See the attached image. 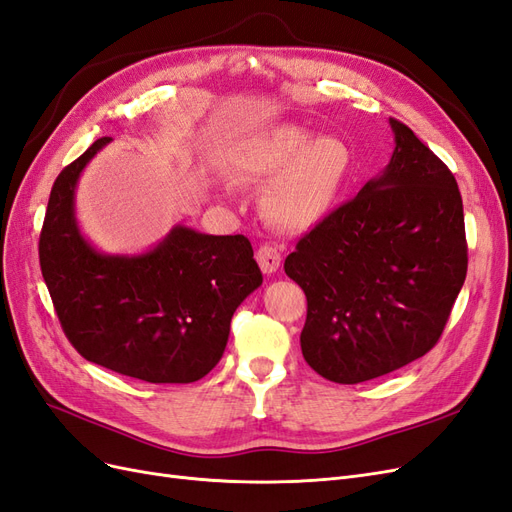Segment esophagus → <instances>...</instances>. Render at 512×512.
I'll return each mask as SVG.
<instances>
[{
  "label": "esophagus",
  "instance_id": "obj_1",
  "mask_svg": "<svg viewBox=\"0 0 512 512\" xmlns=\"http://www.w3.org/2000/svg\"><path fill=\"white\" fill-rule=\"evenodd\" d=\"M256 260H258V265H260V269H262V273H275L277 269H280V265H282V254H280V250H277L275 245H269V243H262L260 247H258V252H256Z\"/></svg>",
  "mask_w": 512,
  "mask_h": 512
}]
</instances>
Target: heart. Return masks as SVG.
<instances>
[{
	"label": "heart",
	"mask_w": 512,
	"mask_h": 512,
	"mask_svg": "<svg viewBox=\"0 0 512 512\" xmlns=\"http://www.w3.org/2000/svg\"><path fill=\"white\" fill-rule=\"evenodd\" d=\"M237 164L247 179H277L265 196V211L273 222L307 228L331 213L352 175L354 158L339 138L284 126L247 141Z\"/></svg>",
	"instance_id": "1"
}]
</instances>
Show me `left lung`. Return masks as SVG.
<instances>
[{
    "mask_svg": "<svg viewBox=\"0 0 512 512\" xmlns=\"http://www.w3.org/2000/svg\"><path fill=\"white\" fill-rule=\"evenodd\" d=\"M389 121V166L301 237L284 262L307 297L305 361L339 384L380 378L427 354L468 271L453 173L408 126Z\"/></svg>",
    "mask_w": 512,
    "mask_h": 512,
    "instance_id": "1",
    "label": "left lung"
}]
</instances>
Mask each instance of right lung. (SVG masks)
Instances as JSON below:
<instances>
[{"label":"right lung","instance_id":"1","mask_svg":"<svg viewBox=\"0 0 512 512\" xmlns=\"http://www.w3.org/2000/svg\"><path fill=\"white\" fill-rule=\"evenodd\" d=\"M104 136L61 170L40 232V269L70 344L87 361L151 384L196 382L222 359L230 320L262 284L243 235L175 226L141 256H106L81 235L74 190Z\"/></svg>","mask_w":512,"mask_h":512}]
</instances>
